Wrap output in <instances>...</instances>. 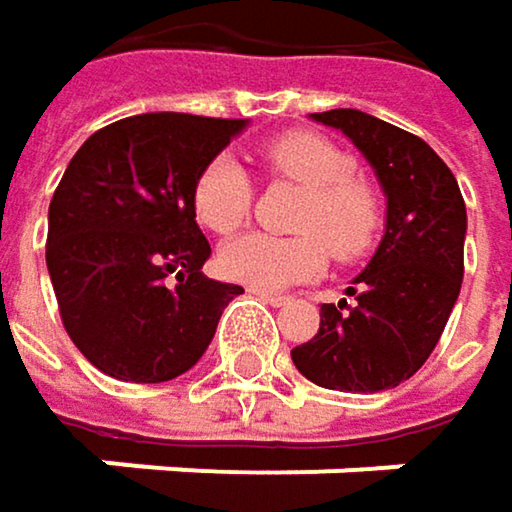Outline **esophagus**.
<instances>
[{"instance_id":"1","label":"esophagus","mask_w":512,"mask_h":512,"mask_svg":"<svg viewBox=\"0 0 512 512\" xmlns=\"http://www.w3.org/2000/svg\"><path fill=\"white\" fill-rule=\"evenodd\" d=\"M249 293L257 296V299H263L266 305H272V308H281V305H287L290 299L287 296H281V293H269V290H257V287H249Z\"/></svg>"}]
</instances>
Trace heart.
Wrapping results in <instances>:
<instances>
[{
  "label": "heart",
  "instance_id": "1",
  "mask_svg": "<svg viewBox=\"0 0 512 512\" xmlns=\"http://www.w3.org/2000/svg\"><path fill=\"white\" fill-rule=\"evenodd\" d=\"M257 165L272 180L305 189L290 237L246 234L219 252V269L257 290H284L323 272L329 252L338 260L367 255L382 231V198L356 174V159L320 133L293 130L257 148ZM255 201L249 171L216 156L192 186V213L213 234H234L246 225Z\"/></svg>",
  "mask_w": 512,
  "mask_h": 512
}]
</instances>
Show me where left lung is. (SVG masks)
I'll return each mask as SVG.
<instances>
[{"instance_id": "8db88e82", "label": "left lung", "mask_w": 512, "mask_h": 512, "mask_svg": "<svg viewBox=\"0 0 512 512\" xmlns=\"http://www.w3.org/2000/svg\"><path fill=\"white\" fill-rule=\"evenodd\" d=\"M373 165L388 198L385 237L347 287L353 305H323L320 332L293 347L305 379L376 394L409 379L436 350L462 287L465 201L424 139L358 109L317 112Z\"/></svg>"}]
</instances>
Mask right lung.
<instances>
[{
    "label": "right lung",
    "instance_id": "right-lung-1",
    "mask_svg": "<svg viewBox=\"0 0 512 512\" xmlns=\"http://www.w3.org/2000/svg\"><path fill=\"white\" fill-rule=\"evenodd\" d=\"M246 121L148 112L97 130L50 201L47 269L61 323L106 376L168 382L210 347L243 293L201 272L195 177Z\"/></svg>",
    "mask_w": 512,
    "mask_h": 512
}]
</instances>
